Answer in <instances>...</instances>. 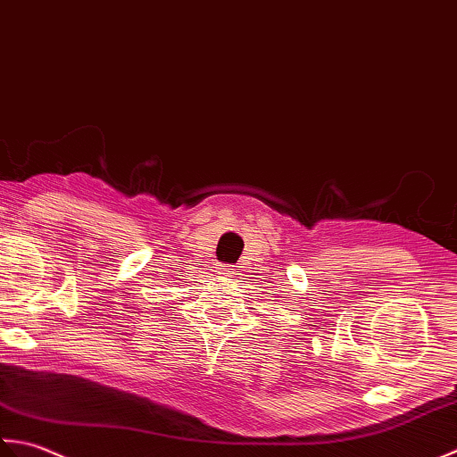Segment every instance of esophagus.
Wrapping results in <instances>:
<instances>
[{
    "instance_id": "34e87169",
    "label": "esophagus",
    "mask_w": 457,
    "mask_h": 457,
    "mask_svg": "<svg viewBox=\"0 0 457 457\" xmlns=\"http://www.w3.org/2000/svg\"><path fill=\"white\" fill-rule=\"evenodd\" d=\"M220 270H222L220 274H225V276H228V278H232V274H235V268L228 266V264H225V266H222Z\"/></svg>"
}]
</instances>
